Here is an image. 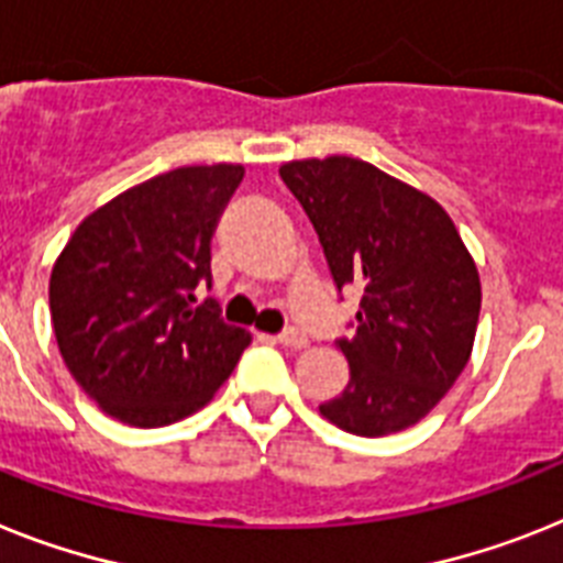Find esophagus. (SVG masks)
I'll return each mask as SVG.
<instances>
[{
  "label": "esophagus",
  "instance_id": "obj_1",
  "mask_svg": "<svg viewBox=\"0 0 563 563\" xmlns=\"http://www.w3.org/2000/svg\"><path fill=\"white\" fill-rule=\"evenodd\" d=\"M277 343H283V346H289V349H303L306 343H309V338H306L303 329H283L280 334H277Z\"/></svg>",
  "mask_w": 563,
  "mask_h": 563
}]
</instances>
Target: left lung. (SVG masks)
<instances>
[{"instance_id":"8db88e82","label":"left lung","mask_w":563,"mask_h":563,"mask_svg":"<svg viewBox=\"0 0 563 563\" xmlns=\"http://www.w3.org/2000/svg\"><path fill=\"white\" fill-rule=\"evenodd\" d=\"M280 177L318 231L334 289L363 291L352 334L338 338L349 384L320 412L361 438L412 427L464 372L478 325V268L455 223L363 159H300Z\"/></svg>"}]
</instances>
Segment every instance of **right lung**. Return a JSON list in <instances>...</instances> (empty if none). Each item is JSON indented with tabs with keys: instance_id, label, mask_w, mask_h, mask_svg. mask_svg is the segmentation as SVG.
Instances as JSON below:
<instances>
[{
	"instance_id": "right-lung-1",
	"label": "right lung",
	"mask_w": 563,
	"mask_h": 563,
	"mask_svg": "<svg viewBox=\"0 0 563 563\" xmlns=\"http://www.w3.org/2000/svg\"><path fill=\"white\" fill-rule=\"evenodd\" d=\"M243 165H191L85 217L51 272L63 361L111 418L154 429L188 418L229 380L249 334L220 318L211 238Z\"/></svg>"
}]
</instances>
